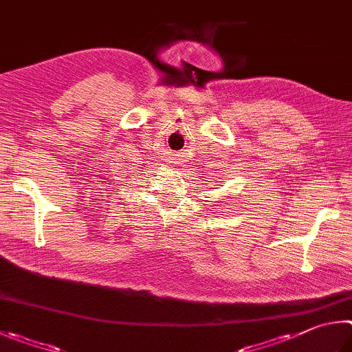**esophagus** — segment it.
Instances as JSON below:
<instances>
[{
	"mask_svg": "<svg viewBox=\"0 0 352 352\" xmlns=\"http://www.w3.org/2000/svg\"><path fill=\"white\" fill-rule=\"evenodd\" d=\"M171 164H173V165H176V166L179 165V164H181V159H179V156H175V157H173V159H171Z\"/></svg>",
	"mask_w": 352,
	"mask_h": 352,
	"instance_id": "esophagus-1",
	"label": "esophagus"
}]
</instances>
